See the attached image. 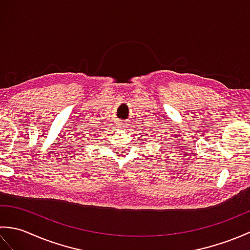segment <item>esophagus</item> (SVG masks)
I'll use <instances>...</instances> for the list:
<instances>
[{
    "instance_id": "1",
    "label": "esophagus",
    "mask_w": 250,
    "mask_h": 250,
    "mask_svg": "<svg viewBox=\"0 0 250 250\" xmlns=\"http://www.w3.org/2000/svg\"><path fill=\"white\" fill-rule=\"evenodd\" d=\"M128 124H129L128 120H121V122H120V128H121V129H125V126L128 125Z\"/></svg>"
}]
</instances>
